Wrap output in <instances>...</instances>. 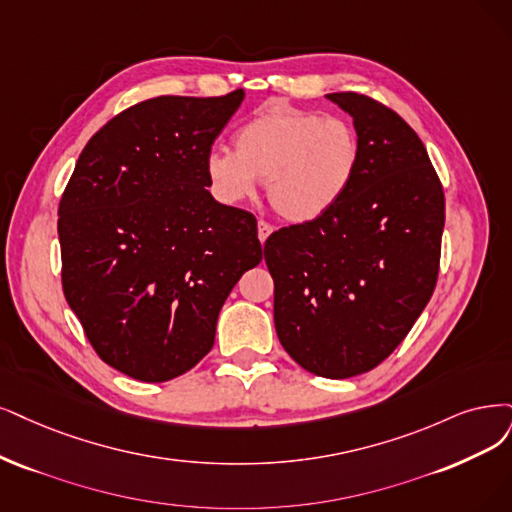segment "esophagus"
Listing matches in <instances>:
<instances>
[{
  "instance_id": "1",
  "label": "esophagus",
  "mask_w": 512,
  "mask_h": 512,
  "mask_svg": "<svg viewBox=\"0 0 512 512\" xmlns=\"http://www.w3.org/2000/svg\"><path fill=\"white\" fill-rule=\"evenodd\" d=\"M272 232H274V227H272L268 221H259V223H257V236H259V242H261V244L270 238Z\"/></svg>"
}]
</instances>
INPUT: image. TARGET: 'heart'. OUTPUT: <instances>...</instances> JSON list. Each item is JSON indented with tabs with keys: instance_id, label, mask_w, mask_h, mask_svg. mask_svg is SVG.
I'll list each match as a JSON object with an SVG mask.
<instances>
[{
	"instance_id": "b5f03b06",
	"label": "heart",
	"mask_w": 512,
	"mask_h": 512,
	"mask_svg": "<svg viewBox=\"0 0 512 512\" xmlns=\"http://www.w3.org/2000/svg\"><path fill=\"white\" fill-rule=\"evenodd\" d=\"M358 166L354 130L337 118L274 105L236 135V151L213 149L206 179L225 204H240L266 181L268 200L289 223H312L342 202Z\"/></svg>"
}]
</instances>
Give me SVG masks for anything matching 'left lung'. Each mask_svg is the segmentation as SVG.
<instances>
[{"instance_id":"obj_1","label":"left lung","mask_w":512,"mask_h":512,"mask_svg":"<svg viewBox=\"0 0 512 512\" xmlns=\"http://www.w3.org/2000/svg\"><path fill=\"white\" fill-rule=\"evenodd\" d=\"M358 141L352 185L323 219L280 227L263 246L274 325L306 371L344 380L380 365L432 297L443 185L415 130L367 94L333 92Z\"/></svg>"}]
</instances>
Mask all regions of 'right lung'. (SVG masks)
Wrapping results in <instances>:
<instances>
[{
  "mask_svg": "<svg viewBox=\"0 0 512 512\" xmlns=\"http://www.w3.org/2000/svg\"><path fill=\"white\" fill-rule=\"evenodd\" d=\"M244 99L156 97L94 135L59 204L69 308L109 367L168 382L215 344L217 316L261 261L257 219L219 204L206 156Z\"/></svg>",
  "mask_w": 512,
  "mask_h": 512,
  "instance_id": "add662e5",
  "label": "right lung"
}]
</instances>
